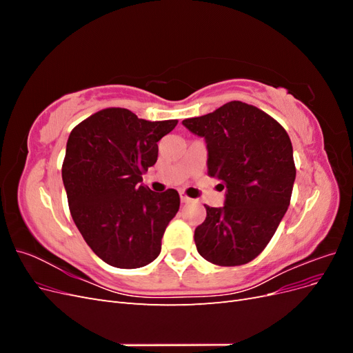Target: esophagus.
I'll list each match as a JSON object with an SVG mask.
<instances>
[{"instance_id": "34e87169", "label": "esophagus", "mask_w": 353, "mask_h": 353, "mask_svg": "<svg viewBox=\"0 0 353 353\" xmlns=\"http://www.w3.org/2000/svg\"><path fill=\"white\" fill-rule=\"evenodd\" d=\"M179 197H181V201H183V203H191V201H193V199H190V197L185 196L184 193H181Z\"/></svg>"}]
</instances>
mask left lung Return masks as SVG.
Instances as JSON below:
<instances>
[{
  "mask_svg": "<svg viewBox=\"0 0 353 353\" xmlns=\"http://www.w3.org/2000/svg\"><path fill=\"white\" fill-rule=\"evenodd\" d=\"M183 125L205 138L208 174L225 190L223 206H206V219L194 231L197 252L219 266L248 263L270 243L290 205L296 178L290 137L270 114L241 101Z\"/></svg>",
  "mask_w": 353,
  "mask_h": 353,
  "instance_id": "obj_1",
  "label": "left lung"
}]
</instances>
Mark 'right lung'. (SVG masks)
<instances>
[{"mask_svg": "<svg viewBox=\"0 0 353 353\" xmlns=\"http://www.w3.org/2000/svg\"><path fill=\"white\" fill-rule=\"evenodd\" d=\"M176 123L138 119L131 110L112 108L69 135L61 178L70 215L92 252L114 268H141L162 250L179 194L172 188L154 193L143 175L156 163L157 141Z\"/></svg>", "mask_w": 353, "mask_h": 353, "instance_id": "1", "label": "right lung"}]
</instances>
